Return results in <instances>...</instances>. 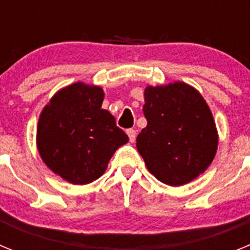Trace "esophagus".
I'll list each match as a JSON object with an SVG mask.
<instances>
[{"mask_svg":"<svg viewBox=\"0 0 250 250\" xmlns=\"http://www.w3.org/2000/svg\"><path fill=\"white\" fill-rule=\"evenodd\" d=\"M127 135H129V139L131 143H134L136 139V131L134 129H129L127 130Z\"/></svg>","mask_w":250,"mask_h":250,"instance_id":"34e87169","label":"esophagus"}]
</instances>
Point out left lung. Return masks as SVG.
Instances as JSON below:
<instances>
[{"instance_id":"8db88e82","label":"left lung","mask_w":250,"mask_h":250,"mask_svg":"<svg viewBox=\"0 0 250 250\" xmlns=\"http://www.w3.org/2000/svg\"><path fill=\"white\" fill-rule=\"evenodd\" d=\"M143 112L147 121L136 147L158 180L171 187L204 173L218 147V134L202 95L184 83L147 86Z\"/></svg>"}]
</instances>
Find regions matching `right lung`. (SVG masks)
<instances>
[{"instance_id":"obj_1","label":"right lung","mask_w":250,"mask_h":250,"mask_svg":"<svg viewBox=\"0 0 250 250\" xmlns=\"http://www.w3.org/2000/svg\"><path fill=\"white\" fill-rule=\"evenodd\" d=\"M104 91L77 83L60 90L41 112L37 149L54 173L89 184L105 173L119 146L129 141L115 118L101 109Z\"/></svg>"}]
</instances>
